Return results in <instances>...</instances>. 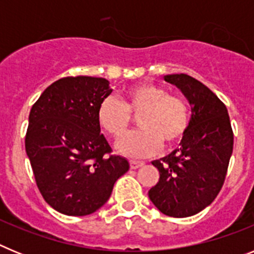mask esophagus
<instances>
[{
    "instance_id": "1",
    "label": "esophagus",
    "mask_w": 254,
    "mask_h": 254,
    "mask_svg": "<svg viewBox=\"0 0 254 254\" xmlns=\"http://www.w3.org/2000/svg\"><path fill=\"white\" fill-rule=\"evenodd\" d=\"M142 165H143L142 161H136V160L129 161V167H131V169H137V168L142 167Z\"/></svg>"
}]
</instances>
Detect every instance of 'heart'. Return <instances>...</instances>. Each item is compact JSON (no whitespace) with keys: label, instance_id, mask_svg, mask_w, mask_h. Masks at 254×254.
I'll use <instances>...</instances> for the list:
<instances>
[{"label":"heart","instance_id":"b5f03b06","mask_svg":"<svg viewBox=\"0 0 254 254\" xmlns=\"http://www.w3.org/2000/svg\"><path fill=\"white\" fill-rule=\"evenodd\" d=\"M98 122L114 138L128 131L132 117H138L140 131L118 141L117 149L131 158L158 154L164 147L178 145L190 127V108L178 95L168 94L164 87L137 84L126 89L122 103L108 96L98 108Z\"/></svg>","mask_w":254,"mask_h":254}]
</instances>
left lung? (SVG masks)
Returning a JSON list of instances; mask_svg holds the SVG:
<instances>
[{
    "label": "left lung",
    "mask_w": 254,
    "mask_h": 254,
    "mask_svg": "<svg viewBox=\"0 0 254 254\" xmlns=\"http://www.w3.org/2000/svg\"><path fill=\"white\" fill-rule=\"evenodd\" d=\"M190 104V127L181 149L152 161L160 178L149 190L159 211L187 217L207 207L225 181L234 134L225 104L207 86L186 73L164 76Z\"/></svg>",
    "instance_id": "8db88e82"
}]
</instances>
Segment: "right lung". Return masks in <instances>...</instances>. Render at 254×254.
<instances>
[{
	"label": "right lung",
	"mask_w": 254,
	"mask_h": 254,
	"mask_svg": "<svg viewBox=\"0 0 254 254\" xmlns=\"http://www.w3.org/2000/svg\"><path fill=\"white\" fill-rule=\"evenodd\" d=\"M111 93L105 78L69 76L49 85L31 107L26 155L38 190L61 214L95 212L129 169L100 133L98 108Z\"/></svg>",
	"instance_id": "1"
}]
</instances>
